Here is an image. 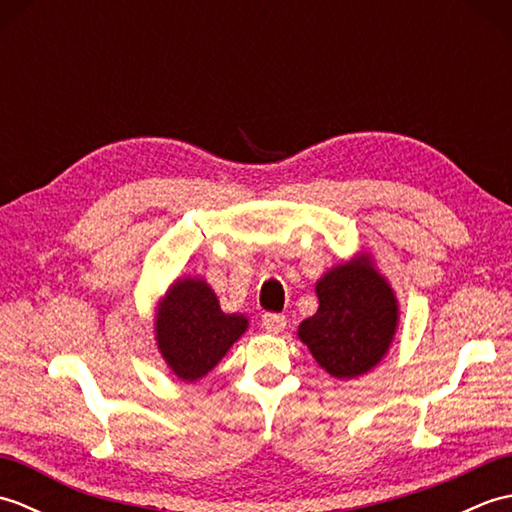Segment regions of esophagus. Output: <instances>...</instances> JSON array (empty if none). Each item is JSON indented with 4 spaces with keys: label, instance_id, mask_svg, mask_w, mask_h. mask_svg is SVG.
<instances>
[{
    "label": "esophagus",
    "instance_id": "obj_1",
    "mask_svg": "<svg viewBox=\"0 0 512 512\" xmlns=\"http://www.w3.org/2000/svg\"><path fill=\"white\" fill-rule=\"evenodd\" d=\"M262 328L270 334H279L286 328V317L284 314H275V312H266L262 314Z\"/></svg>",
    "mask_w": 512,
    "mask_h": 512
}]
</instances>
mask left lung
Instances as JSON below:
<instances>
[{"instance_id":"1","label":"left lung","mask_w":512,"mask_h":512,"mask_svg":"<svg viewBox=\"0 0 512 512\" xmlns=\"http://www.w3.org/2000/svg\"><path fill=\"white\" fill-rule=\"evenodd\" d=\"M319 310L299 325L301 341L334 378H356L385 356L398 306L367 259L330 270L317 284Z\"/></svg>"}]
</instances>
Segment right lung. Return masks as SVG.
<instances>
[{
    "mask_svg": "<svg viewBox=\"0 0 512 512\" xmlns=\"http://www.w3.org/2000/svg\"><path fill=\"white\" fill-rule=\"evenodd\" d=\"M242 314H224L215 292L200 279H180L156 321L158 347L173 374L198 380L222 361L246 330Z\"/></svg>",
    "mask_w": 512,
    "mask_h": 512,
    "instance_id": "add662e5",
    "label": "right lung"
}]
</instances>
